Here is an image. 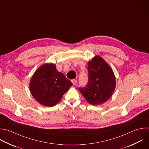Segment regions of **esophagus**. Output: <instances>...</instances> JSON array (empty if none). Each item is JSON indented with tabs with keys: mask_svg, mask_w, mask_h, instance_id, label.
Returning <instances> with one entry per match:
<instances>
[{
	"mask_svg": "<svg viewBox=\"0 0 149 149\" xmlns=\"http://www.w3.org/2000/svg\"><path fill=\"white\" fill-rule=\"evenodd\" d=\"M71 81H72V83H73V85H76V83H77V80L76 79H73V80H71Z\"/></svg>",
	"mask_w": 149,
	"mask_h": 149,
	"instance_id": "34e87169",
	"label": "esophagus"
}]
</instances>
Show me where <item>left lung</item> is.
<instances>
[{"instance_id": "obj_1", "label": "left lung", "mask_w": 149, "mask_h": 149, "mask_svg": "<svg viewBox=\"0 0 149 149\" xmlns=\"http://www.w3.org/2000/svg\"><path fill=\"white\" fill-rule=\"evenodd\" d=\"M88 82L84 88L79 90L86 100L93 105L107 101L112 96L116 80L110 66L100 56L95 55L88 62Z\"/></svg>"}]
</instances>
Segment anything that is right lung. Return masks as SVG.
<instances>
[{
  "instance_id": "add662e5",
  "label": "right lung",
  "mask_w": 149,
  "mask_h": 149,
  "mask_svg": "<svg viewBox=\"0 0 149 149\" xmlns=\"http://www.w3.org/2000/svg\"><path fill=\"white\" fill-rule=\"evenodd\" d=\"M73 85L62 72L57 70L56 65L47 63L33 74L30 82V90L34 98L42 105H56Z\"/></svg>"
}]
</instances>
